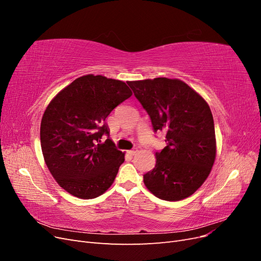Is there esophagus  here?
Returning a JSON list of instances; mask_svg holds the SVG:
<instances>
[{"mask_svg": "<svg viewBox=\"0 0 261 261\" xmlns=\"http://www.w3.org/2000/svg\"><path fill=\"white\" fill-rule=\"evenodd\" d=\"M137 152H138V148H133L132 150H129V151H128V154L135 155Z\"/></svg>", "mask_w": 261, "mask_h": 261, "instance_id": "1", "label": "esophagus"}]
</instances>
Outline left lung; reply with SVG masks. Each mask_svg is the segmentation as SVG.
Listing matches in <instances>:
<instances>
[{
    "label": "left lung",
    "instance_id": "8db88e82",
    "mask_svg": "<svg viewBox=\"0 0 261 261\" xmlns=\"http://www.w3.org/2000/svg\"><path fill=\"white\" fill-rule=\"evenodd\" d=\"M150 116L154 132L165 133L154 168L144 175L155 197L177 201L193 195L209 176L217 153L215 123L204 99L179 80L159 77L128 82Z\"/></svg>",
    "mask_w": 261,
    "mask_h": 261
}]
</instances>
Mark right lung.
<instances>
[{"mask_svg": "<svg viewBox=\"0 0 261 261\" xmlns=\"http://www.w3.org/2000/svg\"><path fill=\"white\" fill-rule=\"evenodd\" d=\"M132 94L124 82L89 74L65 87L46 107L40 126L43 158L70 195L92 199L113 184L125 153L109 138L106 118ZM103 135L108 138L102 143Z\"/></svg>", "mask_w": 261, "mask_h": 261, "instance_id": "add662e5", "label": "right lung"}]
</instances>
